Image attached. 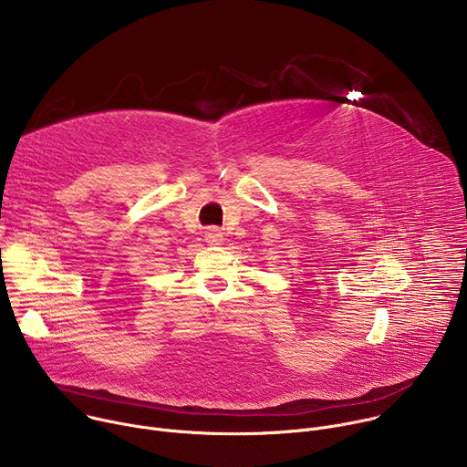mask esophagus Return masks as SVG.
Segmentation results:
<instances>
[{
  "label": "esophagus",
  "mask_w": 467,
  "mask_h": 467,
  "mask_svg": "<svg viewBox=\"0 0 467 467\" xmlns=\"http://www.w3.org/2000/svg\"><path fill=\"white\" fill-rule=\"evenodd\" d=\"M205 240H207V244H211V245H220V244L223 242V233H222L218 227H211V229H207V233H205Z\"/></svg>",
  "instance_id": "34e87169"
}]
</instances>
